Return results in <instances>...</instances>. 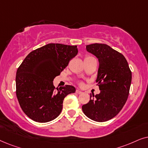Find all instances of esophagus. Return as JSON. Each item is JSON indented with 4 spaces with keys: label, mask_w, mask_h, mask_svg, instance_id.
Instances as JSON below:
<instances>
[{
    "label": "esophagus",
    "mask_w": 148,
    "mask_h": 148,
    "mask_svg": "<svg viewBox=\"0 0 148 148\" xmlns=\"http://www.w3.org/2000/svg\"><path fill=\"white\" fill-rule=\"evenodd\" d=\"M76 93H77V94H81L82 92L81 91V90H80L79 89H77V90H76Z\"/></svg>",
    "instance_id": "1"
}]
</instances>
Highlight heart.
<instances>
[{"label": "heart", "instance_id": "heart-1", "mask_svg": "<svg viewBox=\"0 0 148 148\" xmlns=\"http://www.w3.org/2000/svg\"><path fill=\"white\" fill-rule=\"evenodd\" d=\"M91 58V57H86V58H84V59H86V58Z\"/></svg>", "mask_w": 148, "mask_h": 148}]
</instances>
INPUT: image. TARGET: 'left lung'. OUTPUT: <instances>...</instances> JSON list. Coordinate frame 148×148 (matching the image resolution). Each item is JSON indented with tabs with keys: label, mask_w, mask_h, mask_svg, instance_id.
<instances>
[{
	"label": "left lung",
	"mask_w": 148,
	"mask_h": 148,
	"mask_svg": "<svg viewBox=\"0 0 148 148\" xmlns=\"http://www.w3.org/2000/svg\"><path fill=\"white\" fill-rule=\"evenodd\" d=\"M88 53L98 59L99 66L96 82L100 93L92 96L82 106L84 114L96 122L113 119L125 106L129 93L132 74L123 55L106 44L88 45Z\"/></svg>",
	"instance_id": "left-lung-1"
}]
</instances>
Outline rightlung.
Segmentation results:
<instances>
[{"mask_svg": "<svg viewBox=\"0 0 148 148\" xmlns=\"http://www.w3.org/2000/svg\"><path fill=\"white\" fill-rule=\"evenodd\" d=\"M78 53L77 46L50 43L32 51L16 73V95L23 112L38 123L56 119L68 94L76 91L66 85L56 89L54 78Z\"/></svg>", "mask_w": 148, "mask_h": 148, "instance_id": "1", "label": "right lung"}]
</instances>
